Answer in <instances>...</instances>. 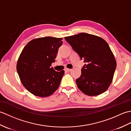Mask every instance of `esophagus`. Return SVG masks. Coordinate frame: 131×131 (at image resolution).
<instances>
[{
    "instance_id": "esophagus-1",
    "label": "esophagus",
    "mask_w": 131,
    "mask_h": 131,
    "mask_svg": "<svg viewBox=\"0 0 131 131\" xmlns=\"http://www.w3.org/2000/svg\"><path fill=\"white\" fill-rule=\"evenodd\" d=\"M71 70H72V69H68V68H66V69H65V70L66 71H68V72H69V71H71Z\"/></svg>"
}]
</instances>
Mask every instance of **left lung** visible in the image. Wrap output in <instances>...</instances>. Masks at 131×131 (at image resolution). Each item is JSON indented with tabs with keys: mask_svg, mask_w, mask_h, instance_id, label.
Returning a JSON list of instances; mask_svg holds the SVG:
<instances>
[{
	"mask_svg": "<svg viewBox=\"0 0 131 131\" xmlns=\"http://www.w3.org/2000/svg\"><path fill=\"white\" fill-rule=\"evenodd\" d=\"M65 39L86 63L81 75L76 80L78 87L90 96L105 92L112 82L116 67L114 56L107 43L98 36L84 32Z\"/></svg>",
	"mask_w": 131,
	"mask_h": 131,
	"instance_id": "obj_1",
	"label": "left lung"
}]
</instances>
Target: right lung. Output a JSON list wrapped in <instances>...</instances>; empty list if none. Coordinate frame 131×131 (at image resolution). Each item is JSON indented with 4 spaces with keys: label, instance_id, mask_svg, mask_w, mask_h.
Returning a JSON list of instances; mask_svg holds the SVG:
<instances>
[{
    "label": "right lung",
    "instance_id": "obj_1",
    "mask_svg": "<svg viewBox=\"0 0 131 131\" xmlns=\"http://www.w3.org/2000/svg\"><path fill=\"white\" fill-rule=\"evenodd\" d=\"M62 38L46 37L30 41L21 52L17 71L22 84L35 96L46 97L57 90L65 71L51 68Z\"/></svg>",
    "mask_w": 131,
    "mask_h": 131
}]
</instances>
